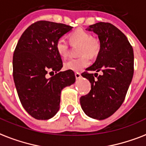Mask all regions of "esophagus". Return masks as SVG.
Masks as SVG:
<instances>
[{
  "label": "esophagus",
  "mask_w": 146,
  "mask_h": 146,
  "mask_svg": "<svg viewBox=\"0 0 146 146\" xmlns=\"http://www.w3.org/2000/svg\"><path fill=\"white\" fill-rule=\"evenodd\" d=\"M75 78H76V79H80L81 78V74L79 73V72H76L75 73Z\"/></svg>",
  "instance_id": "obj_1"
}]
</instances>
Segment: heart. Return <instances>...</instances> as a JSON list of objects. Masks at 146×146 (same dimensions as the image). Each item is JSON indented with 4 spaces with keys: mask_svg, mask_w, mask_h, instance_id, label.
Masks as SVG:
<instances>
[{
    "mask_svg": "<svg viewBox=\"0 0 146 146\" xmlns=\"http://www.w3.org/2000/svg\"><path fill=\"white\" fill-rule=\"evenodd\" d=\"M70 42L72 45H81L79 55L81 56L78 58H71L65 62L64 68L66 70L81 72L84 68L88 66L90 63L87 55L94 58L97 56L100 52V43L98 40L92 38V36L89 33L82 30H76L70 35ZM55 47L57 52L61 57L66 58L68 55L69 46L64 38L58 39Z\"/></svg>",
    "mask_w": 146,
    "mask_h": 146,
    "instance_id": "heart-1",
    "label": "heart"
}]
</instances>
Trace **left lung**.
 <instances>
[{
  "mask_svg": "<svg viewBox=\"0 0 146 146\" xmlns=\"http://www.w3.org/2000/svg\"><path fill=\"white\" fill-rule=\"evenodd\" d=\"M87 30L98 36L100 52L95 62L81 74L89 80L91 89L81 97L80 104L87 116L100 120L113 115L123 103L133 79L134 55L126 36L111 23H97ZM100 70L101 76L88 73Z\"/></svg>",
  "mask_w": 146,
  "mask_h": 146,
  "instance_id": "left-lung-1",
  "label": "left lung"
}]
</instances>
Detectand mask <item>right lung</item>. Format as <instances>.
Here are the masks:
<instances>
[{
    "label": "right lung",
    "instance_id": "add662e5",
    "mask_svg": "<svg viewBox=\"0 0 146 146\" xmlns=\"http://www.w3.org/2000/svg\"><path fill=\"white\" fill-rule=\"evenodd\" d=\"M72 27L41 20L25 30L13 57V76L25 110L36 119H48L60 107L61 91L75 82L73 71L60 72L62 61L56 42ZM48 72L56 75L47 79Z\"/></svg>",
    "mask_w": 146,
    "mask_h": 146
}]
</instances>
